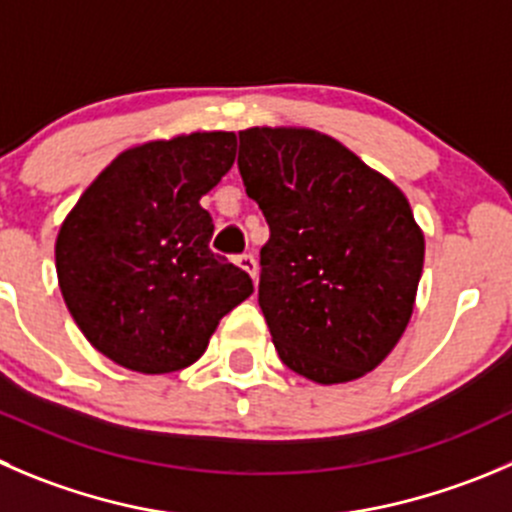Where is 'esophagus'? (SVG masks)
<instances>
[{
	"instance_id": "obj_1",
	"label": "esophagus",
	"mask_w": 512,
	"mask_h": 512,
	"mask_svg": "<svg viewBox=\"0 0 512 512\" xmlns=\"http://www.w3.org/2000/svg\"><path fill=\"white\" fill-rule=\"evenodd\" d=\"M236 264L241 266V269L246 271V274L251 276L253 281H256V274H259V264H256V259H253L251 253H243V256H238V259H236Z\"/></svg>"
}]
</instances>
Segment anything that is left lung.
Returning a JSON list of instances; mask_svg holds the SVG:
<instances>
[{
    "label": "left lung",
    "mask_w": 512,
    "mask_h": 512,
    "mask_svg": "<svg viewBox=\"0 0 512 512\" xmlns=\"http://www.w3.org/2000/svg\"><path fill=\"white\" fill-rule=\"evenodd\" d=\"M238 170L271 238L259 306L291 372L316 384L364 377L415 311L425 233L392 180L311 128L238 133Z\"/></svg>",
    "instance_id": "8db88e82"
}]
</instances>
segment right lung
I'll return each mask as SVG.
<instances>
[{
  "label": "right lung",
  "instance_id": "1",
  "mask_svg": "<svg viewBox=\"0 0 512 512\" xmlns=\"http://www.w3.org/2000/svg\"><path fill=\"white\" fill-rule=\"evenodd\" d=\"M236 160V133L173 135L123 150L62 221L55 266L87 342L120 367L168 374L206 352L251 276L208 248L201 198Z\"/></svg>",
  "mask_w": 512,
  "mask_h": 512
}]
</instances>
